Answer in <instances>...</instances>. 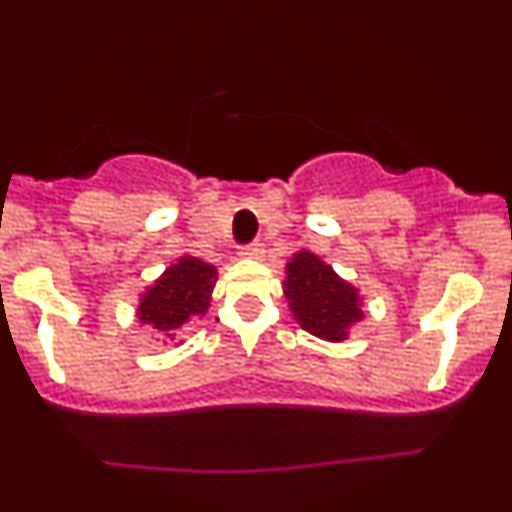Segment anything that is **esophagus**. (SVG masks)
Wrapping results in <instances>:
<instances>
[{
  "label": "esophagus",
  "mask_w": 512,
  "mask_h": 512,
  "mask_svg": "<svg viewBox=\"0 0 512 512\" xmlns=\"http://www.w3.org/2000/svg\"><path fill=\"white\" fill-rule=\"evenodd\" d=\"M240 255L242 257H252V260H260V257H265V245H262L260 240L247 242V245L240 247Z\"/></svg>",
  "instance_id": "1"
}]
</instances>
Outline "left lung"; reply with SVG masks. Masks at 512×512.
Segmentation results:
<instances>
[{
  "mask_svg": "<svg viewBox=\"0 0 512 512\" xmlns=\"http://www.w3.org/2000/svg\"><path fill=\"white\" fill-rule=\"evenodd\" d=\"M285 294L297 322L327 342H342L347 329L361 319L356 289L312 252H299L287 265Z\"/></svg>",
  "mask_w": 512,
  "mask_h": 512,
  "instance_id": "left-lung-1",
  "label": "left lung"
}]
</instances>
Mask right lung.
Here are the masks:
<instances>
[{
  "mask_svg": "<svg viewBox=\"0 0 512 512\" xmlns=\"http://www.w3.org/2000/svg\"><path fill=\"white\" fill-rule=\"evenodd\" d=\"M215 282L218 272L213 265H205L198 257H183L143 294L138 317L173 339L193 314H203L208 309Z\"/></svg>",
  "mask_w": 512,
  "mask_h": 512,
  "instance_id": "obj_1",
  "label": "right lung"
}]
</instances>
